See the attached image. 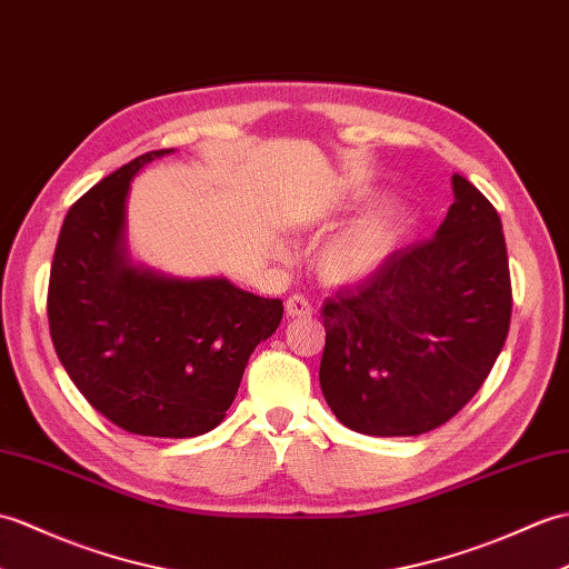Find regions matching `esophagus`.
<instances>
[{
    "label": "esophagus",
    "instance_id": "esophagus-1",
    "mask_svg": "<svg viewBox=\"0 0 569 569\" xmlns=\"http://www.w3.org/2000/svg\"><path fill=\"white\" fill-rule=\"evenodd\" d=\"M286 315L288 317H310L312 315V306L308 302L306 296H290L286 300Z\"/></svg>",
    "mask_w": 569,
    "mask_h": 569
}]
</instances>
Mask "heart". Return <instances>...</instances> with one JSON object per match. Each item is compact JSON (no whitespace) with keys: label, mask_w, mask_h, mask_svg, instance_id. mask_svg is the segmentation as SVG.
<instances>
[{"label":"heart","mask_w":569,"mask_h":569,"mask_svg":"<svg viewBox=\"0 0 569 569\" xmlns=\"http://www.w3.org/2000/svg\"><path fill=\"white\" fill-rule=\"evenodd\" d=\"M409 228L405 208H386L337 234L317 257V271L332 286H349L371 279L400 247Z\"/></svg>","instance_id":"1"}]
</instances>
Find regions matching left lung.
I'll use <instances>...</instances> for the list:
<instances>
[{
  "mask_svg": "<svg viewBox=\"0 0 569 569\" xmlns=\"http://www.w3.org/2000/svg\"><path fill=\"white\" fill-rule=\"evenodd\" d=\"M453 193L433 237L325 300L320 386L353 431L419 436L446 425L505 347L513 298L501 220L466 177L453 174Z\"/></svg>",
  "mask_w": 569,
  "mask_h": 569,
  "instance_id": "8db88e82",
  "label": "left lung"
}]
</instances>
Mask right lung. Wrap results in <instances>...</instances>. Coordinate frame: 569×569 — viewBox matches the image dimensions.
Returning a JSON list of instances; mask_svg holds the SVG:
<instances>
[{"mask_svg":"<svg viewBox=\"0 0 569 569\" xmlns=\"http://www.w3.org/2000/svg\"><path fill=\"white\" fill-rule=\"evenodd\" d=\"M152 150L91 187L64 216L48 283L50 339L87 402L140 436L189 439L228 412L249 356L283 302L224 279L179 281L130 267L126 198Z\"/></svg>","mask_w":569,"mask_h":569,"instance_id":"1","label":"right lung"}]
</instances>
